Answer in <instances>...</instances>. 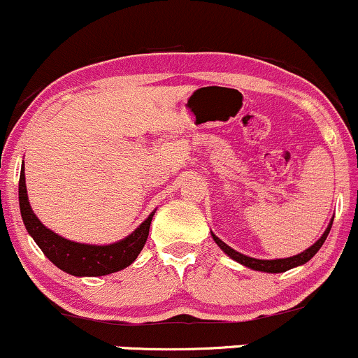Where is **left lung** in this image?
Segmentation results:
<instances>
[{
	"mask_svg": "<svg viewBox=\"0 0 358 358\" xmlns=\"http://www.w3.org/2000/svg\"><path fill=\"white\" fill-rule=\"evenodd\" d=\"M331 223H334V217H331V220L329 223V227L325 228L324 235L320 236V238L317 240L315 243L312 245V247H308L307 250H303L302 253H299V255H294V257H288V258H277V260H260V258H252V257H247L243 255V253L236 252L231 247H228L225 242H222L220 238H218L217 235L212 231V238L215 240V243L220 247L223 252L227 253L228 257L231 258V260L238 262L240 265L243 266H248V268L252 270H257V272H265V273H282V272H287V270L290 268H295V266H300L303 264H307L312 257H315V253L320 250L322 245L327 240V236L330 234V228H331Z\"/></svg>",
	"mask_w": 358,
	"mask_h": 358,
	"instance_id": "left-lung-1",
	"label": "left lung"
}]
</instances>
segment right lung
<instances>
[{
	"instance_id": "add662e5",
	"label": "right lung",
	"mask_w": 358,
	"mask_h": 358,
	"mask_svg": "<svg viewBox=\"0 0 358 358\" xmlns=\"http://www.w3.org/2000/svg\"><path fill=\"white\" fill-rule=\"evenodd\" d=\"M18 190L21 218H23L28 234L33 236V240L51 264H55L63 272L75 275V277H101V275L120 272V270L131 265L145 247L152 218L157 212V210H153L140 227L118 242L108 245L78 243L55 234L48 227L43 225L40 218L34 215L28 200L24 162L21 165Z\"/></svg>"
}]
</instances>
